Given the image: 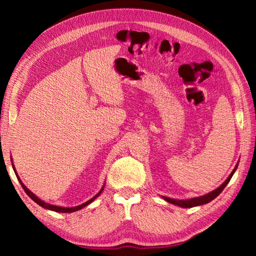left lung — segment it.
<instances>
[{"label":"left lung","instance_id":"left-lung-1","mask_svg":"<svg viewBox=\"0 0 256 256\" xmlns=\"http://www.w3.org/2000/svg\"><path fill=\"white\" fill-rule=\"evenodd\" d=\"M238 166V164H237ZM237 166H235V168L233 170V172L230 173V175L228 177V180L224 182L219 188H216V190L212 191L210 193H207V194L203 196H200V198H190V200H175V198H170L166 196H164V198L166 200L168 203H172L174 205H177L180 207H184V208H190V207H194V206H198V205H203L206 203H209L210 200H212L214 198H216L218 196L220 193L223 191V189L226 187V184H228V182L230 180L232 176L235 173Z\"/></svg>","mask_w":256,"mask_h":256}]
</instances>
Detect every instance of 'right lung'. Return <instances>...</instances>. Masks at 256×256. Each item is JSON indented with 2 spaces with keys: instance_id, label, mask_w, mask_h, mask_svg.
<instances>
[{
  "instance_id": "1",
  "label": "right lung",
  "mask_w": 256,
  "mask_h": 256,
  "mask_svg": "<svg viewBox=\"0 0 256 256\" xmlns=\"http://www.w3.org/2000/svg\"><path fill=\"white\" fill-rule=\"evenodd\" d=\"M12 168H14V173H16V170H14V164H12ZM16 175H17V177H18V180H19V182L21 184V186H22V188H23V190L26 191V194L32 198L35 203H37L38 205L40 206H42V207H44V208H46V209H49V210H52V212H76V210H79V209H82L83 207H85L86 205H88V204H90L92 200H94L100 193L102 192V190H104V188L100 190L97 194L92 198H90V200H88V202H85L84 204H82V205H79V206H76V207H72V208H65V207H60V206H54V205H51V204H48V203H44V200H42L40 198H38L33 192H30L24 184H22V182H21V180L19 178V176H18V174L16 173Z\"/></svg>"
}]
</instances>
